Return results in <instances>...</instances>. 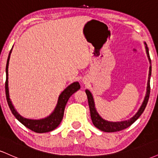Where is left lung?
<instances>
[{
  "label": "left lung",
  "instance_id": "left-lung-1",
  "mask_svg": "<svg viewBox=\"0 0 158 158\" xmlns=\"http://www.w3.org/2000/svg\"><path fill=\"white\" fill-rule=\"evenodd\" d=\"M145 44V48H146V55H147L148 61H149V71H148V82H147V87H146V96H145L144 99H143V102L139 107V110H137V112L131 118L129 119H127V120H123V121H119V122H110V121L106 120L99 115V113L97 112V109H96L95 107V102H94V99L93 97V95L90 93V90L88 89L85 90V93L87 94V97H88V105H89L90 108V117H91L92 122L93 124L96 128H97L98 129L101 130V131H105V132H115V131H119L121 130L125 129V128L129 127L131 125L133 124L139 118V116L143 114V112L144 111L145 108H146V105H147L148 98H149V94H150V78H151L152 75V62L151 59H150L149 56V52H148V48L147 44L146 42H144Z\"/></svg>",
  "mask_w": 158,
  "mask_h": 158
}]
</instances>
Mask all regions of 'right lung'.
I'll use <instances>...</instances> for the list:
<instances>
[{"mask_svg": "<svg viewBox=\"0 0 158 158\" xmlns=\"http://www.w3.org/2000/svg\"><path fill=\"white\" fill-rule=\"evenodd\" d=\"M12 46L11 49L10 53H9L8 59L6 61V83H5V90H6V100L8 102L9 107H10L11 111L12 114L15 117V118L21 123L24 126L28 128L32 131H35L36 133H45V132L51 131L57 128L59 126L61 120L63 119L64 116V108L68 102L69 98L71 97L73 94L77 91L78 90L80 89V85L78 81H74V82L68 85L65 89L59 95V99H58L57 104L54 108L53 111L52 112L50 115L44 118L39 119H27L22 117L21 115L18 113L17 110H15V107L12 103L10 97V92H9V81H8V68H9V62H10V55L12 53Z\"/></svg>", "mask_w": 158, "mask_h": 158, "instance_id": "add662e5", "label": "right lung"}]
</instances>
